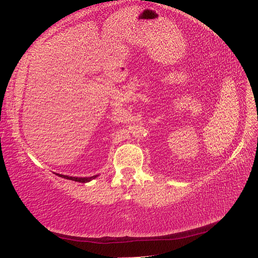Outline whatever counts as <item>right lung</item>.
<instances>
[{"mask_svg": "<svg viewBox=\"0 0 258 258\" xmlns=\"http://www.w3.org/2000/svg\"><path fill=\"white\" fill-rule=\"evenodd\" d=\"M58 176L60 177H63V178H67V179H71V181H75V182H80V183H87L89 181H91V179L96 178L98 175H93V176H90V177H74V176H69V175H62V174H59L57 173Z\"/></svg>", "mask_w": 258, "mask_h": 258, "instance_id": "1", "label": "right lung"}]
</instances>
